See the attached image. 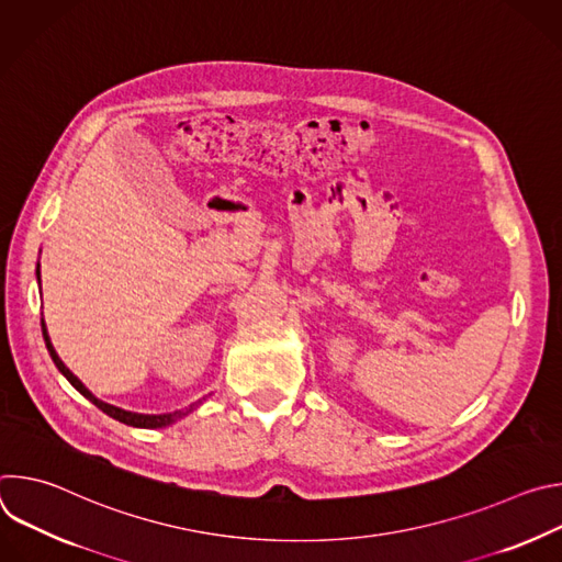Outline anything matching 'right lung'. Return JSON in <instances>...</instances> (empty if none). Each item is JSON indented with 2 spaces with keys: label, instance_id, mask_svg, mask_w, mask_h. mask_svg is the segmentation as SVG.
Segmentation results:
<instances>
[{
  "label": "right lung",
  "instance_id": "1",
  "mask_svg": "<svg viewBox=\"0 0 562 562\" xmlns=\"http://www.w3.org/2000/svg\"><path fill=\"white\" fill-rule=\"evenodd\" d=\"M37 280H40V267H37ZM42 334H44V342H46V349H48V353H50V358H53V362H55V367L66 375V380L82 393L85 397H89L91 403L98 407V409H102L106 416H111V418H115V420H120V423H124V425H131V427H142V429H157V427H167V425H171V423H176L180 416H184V412H173V414H159V416H144V414H133V412H124V409H120V407H113V405H106V403H102V400H98L82 382H79L72 373H70V369H66V364L59 360V356L55 353V349H53V345H50V338H48V331H46V325H44V319H42ZM195 405H200V403H195ZM195 405H191L187 412H191Z\"/></svg>",
  "mask_w": 562,
  "mask_h": 562
}]
</instances>
